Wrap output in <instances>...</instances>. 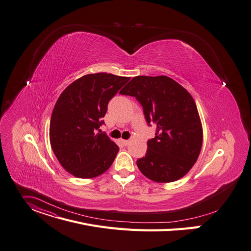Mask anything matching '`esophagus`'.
Instances as JSON below:
<instances>
[{"instance_id": "obj_1", "label": "esophagus", "mask_w": 251, "mask_h": 251, "mask_svg": "<svg viewBox=\"0 0 251 251\" xmlns=\"http://www.w3.org/2000/svg\"><path fill=\"white\" fill-rule=\"evenodd\" d=\"M122 141V143H123V145H125V146H127L128 144H129V140H121Z\"/></svg>"}]
</instances>
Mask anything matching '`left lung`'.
Here are the masks:
<instances>
[{"label":"left lung","mask_w":251,"mask_h":251,"mask_svg":"<svg viewBox=\"0 0 251 251\" xmlns=\"http://www.w3.org/2000/svg\"><path fill=\"white\" fill-rule=\"evenodd\" d=\"M120 94L137 99L147 122L156 125L145 157L137 160L141 173L158 183L185 176L197 161L203 142L200 116L190 93L167 76H136Z\"/></svg>","instance_id":"left-lung-1"}]
</instances>
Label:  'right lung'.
I'll return each mask as SVG.
<instances>
[{"mask_svg":"<svg viewBox=\"0 0 251 251\" xmlns=\"http://www.w3.org/2000/svg\"><path fill=\"white\" fill-rule=\"evenodd\" d=\"M130 77L107 73L87 74L68 86L58 98L50 122V143L62 167L78 178L106 172L119 147L97 133L108 102Z\"/></svg>","mask_w":251,"mask_h":251,"instance_id":"add662e5","label":"right lung"}]
</instances>
